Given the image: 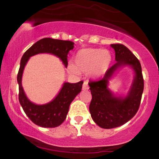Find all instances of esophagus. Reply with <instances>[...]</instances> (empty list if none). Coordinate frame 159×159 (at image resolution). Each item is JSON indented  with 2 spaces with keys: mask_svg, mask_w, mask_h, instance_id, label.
Segmentation results:
<instances>
[{
  "mask_svg": "<svg viewBox=\"0 0 159 159\" xmlns=\"http://www.w3.org/2000/svg\"><path fill=\"white\" fill-rule=\"evenodd\" d=\"M83 90H89V86H88V83H87V81L84 82V84H83Z\"/></svg>",
  "mask_w": 159,
  "mask_h": 159,
  "instance_id": "1",
  "label": "esophagus"
}]
</instances>
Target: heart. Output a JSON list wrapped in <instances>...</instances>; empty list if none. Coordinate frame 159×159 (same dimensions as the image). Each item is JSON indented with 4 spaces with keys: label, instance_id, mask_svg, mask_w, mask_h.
Returning a JSON list of instances; mask_svg holds the SVG:
<instances>
[{
    "label": "heart",
    "instance_id": "heart-1",
    "mask_svg": "<svg viewBox=\"0 0 159 159\" xmlns=\"http://www.w3.org/2000/svg\"><path fill=\"white\" fill-rule=\"evenodd\" d=\"M111 55L107 50L98 48L81 49L75 56L74 65H69V72L78 74L79 72H90L93 77L98 78L107 72L110 67Z\"/></svg>",
    "mask_w": 159,
    "mask_h": 159
}]
</instances>
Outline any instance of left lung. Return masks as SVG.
<instances>
[{
    "mask_svg": "<svg viewBox=\"0 0 159 159\" xmlns=\"http://www.w3.org/2000/svg\"><path fill=\"white\" fill-rule=\"evenodd\" d=\"M111 46L115 51L116 62L107 69L105 76L88 83L92 94L90 112L92 119L103 129L119 127L129 121L139 109L144 82L139 60L124 45L116 43ZM131 65L136 75L129 94L125 98H116L107 88L109 79L116 70L123 65Z\"/></svg>",
    "mask_w": 159,
    "mask_h": 159,
    "instance_id": "1",
    "label": "left lung"
}]
</instances>
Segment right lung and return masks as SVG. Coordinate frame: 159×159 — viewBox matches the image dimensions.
<instances>
[{
  "label": "right lung",
  "mask_w": 159,
  "mask_h": 159,
  "mask_svg": "<svg viewBox=\"0 0 159 159\" xmlns=\"http://www.w3.org/2000/svg\"><path fill=\"white\" fill-rule=\"evenodd\" d=\"M73 42L44 38L39 40L23 54L18 72L19 99L24 111L34 123L44 128H54L63 123L68 114L69 105L75 96L81 91L84 82L63 84L59 93L52 102L45 105H36L27 98L21 86V77L24 68L31 56L39 53H49L60 58L66 67L68 66L67 57L69 51L74 48Z\"/></svg>",
  "instance_id": "add662e5"
}]
</instances>
